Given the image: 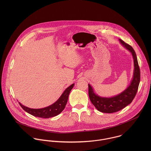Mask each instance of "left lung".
Segmentation results:
<instances>
[{
    "instance_id": "1",
    "label": "left lung",
    "mask_w": 151,
    "mask_h": 151,
    "mask_svg": "<svg viewBox=\"0 0 151 151\" xmlns=\"http://www.w3.org/2000/svg\"><path fill=\"white\" fill-rule=\"evenodd\" d=\"M120 43L131 53L134 60L132 78L129 86L121 93L111 97H104L97 95L93 88L88 84V94L91 102L98 110L102 113H111L126 107L134 99L140 82V70L136 53L133 48L119 39Z\"/></svg>"
}]
</instances>
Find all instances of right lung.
I'll use <instances>...</instances> for the list:
<instances>
[{"instance_id":"obj_1","label":"right lung","mask_w":151,"mask_h":151,"mask_svg":"<svg viewBox=\"0 0 151 151\" xmlns=\"http://www.w3.org/2000/svg\"><path fill=\"white\" fill-rule=\"evenodd\" d=\"M74 84H73L70 86L67 87L59 97V98L55 103L45 108L32 109L22 105L20 102L19 103L21 107L25 111L35 117L45 119L55 117L59 114L64 110L68 101L70 92L74 87Z\"/></svg>"}]
</instances>
